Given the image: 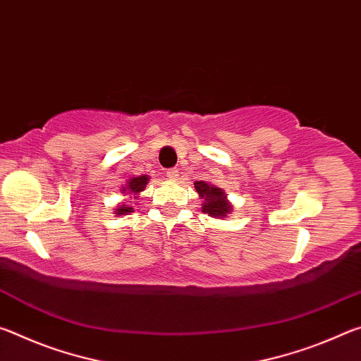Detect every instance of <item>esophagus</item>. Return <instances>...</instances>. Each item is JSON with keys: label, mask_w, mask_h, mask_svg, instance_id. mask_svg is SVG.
Listing matches in <instances>:
<instances>
[{"label": "esophagus", "mask_w": 361, "mask_h": 361, "mask_svg": "<svg viewBox=\"0 0 361 361\" xmlns=\"http://www.w3.org/2000/svg\"><path fill=\"white\" fill-rule=\"evenodd\" d=\"M178 173H180V172H178V169H176V167L167 170V176H169L170 180H176V178H178Z\"/></svg>", "instance_id": "esophagus-1"}]
</instances>
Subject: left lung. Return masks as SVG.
Segmentation results:
<instances>
[{"label":"left lung","mask_w":361,"mask_h":361,"mask_svg":"<svg viewBox=\"0 0 361 361\" xmlns=\"http://www.w3.org/2000/svg\"><path fill=\"white\" fill-rule=\"evenodd\" d=\"M194 188L200 197L205 199L204 213H209L213 218H224L231 212V205L226 202V194L219 188L207 185L205 181H195Z\"/></svg>","instance_id":"obj_1"}]
</instances>
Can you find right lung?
<instances>
[{
	"label": "right lung",
	"instance_id": "add662e5",
	"mask_svg": "<svg viewBox=\"0 0 361 361\" xmlns=\"http://www.w3.org/2000/svg\"><path fill=\"white\" fill-rule=\"evenodd\" d=\"M146 185H148V176H135V178L129 180V183H127V188H124V191L126 189H129V192L127 194H137L140 191H143ZM132 212H133L132 207L122 205L116 209V215H126V213H132Z\"/></svg>",
	"mask_w": 361,
	"mask_h": 361
}]
</instances>
